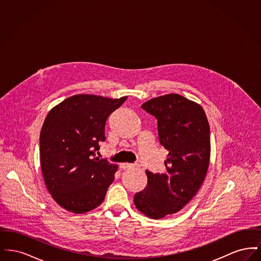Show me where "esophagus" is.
<instances>
[{"label": "esophagus", "instance_id": "1", "mask_svg": "<svg viewBox=\"0 0 261 261\" xmlns=\"http://www.w3.org/2000/svg\"><path fill=\"white\" fill-rule=\"evenodd\" d=\"M140 165L138 163H120V168L122 169H129V168H134V167H139Z\"/></svg>", "mask_w": 261, "mask_h": 261}]
</instances>
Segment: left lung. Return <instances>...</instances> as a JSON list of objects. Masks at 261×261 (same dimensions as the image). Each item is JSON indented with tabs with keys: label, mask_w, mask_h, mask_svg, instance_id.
Wrapping results in <instances>:
<instances>
[{
	"label": "left lung",
	"mask_w": 261,
	"mask_h": 261,
	"mask_svg": "<svg viewBox=\"0 0 261 261\" xmlns=\"http://www.w3.org/2000/svg\"><path fill=\"white\" fill-rule=\"evenodd\" d=\"M158 119L161 145L169 151L165 173L146 170L148 185L134 197L137 210L152 219L181 211L201 186L211 159V130L201 106L179 94L142 105Z\"/></svg>",
	"instance_id": "left-lung-1"
}]
</instances>
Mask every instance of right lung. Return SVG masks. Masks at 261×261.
I'll use <instances>...</instances> for the list:
<instances>
[{
	"instance_id": "obj_1",
	"label": "right lung",
	"mask_w": 261,
	"mask_h": 261,
	"mask_svg": "<svg viewBox=\"0 0 261 261\" xmlns=\"http://www.w3.org/2000/svg\"><path fill=\"white\" fill-rule=\"evenodd\" d=\"M127 97L110 99L80 94L50 110L40 133V162L53 199L73 213L91 211L103 201L118 165L96 156L106 140L108 117Z\"/></svg>"
}]
</instances>
